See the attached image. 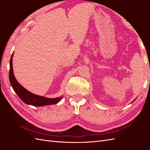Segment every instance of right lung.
<instances>
[{
    "label": "right lung",
    "mask_w": 150,
    "mask_h": 150,
    "mask_svg": "<svg viewBox=\"0 0 150 150\" xmlns=\"http://www.w3.org/2000/svg\"><path fill=\"white\" fill-rule=\"evenodd\" d=\"M13 54L10 60V69H9V81L12 87L17 96L20 98L21 100L29 105L34 106H43L55 104L59 102L62 96L56 98H48L46 97L38 96L29 92V91L25 89L23 86H21L16 80L14 74H13V67H12V57Z\"/></svg>",
    "instance_id": "right-lung-1"
}]
</instances>
